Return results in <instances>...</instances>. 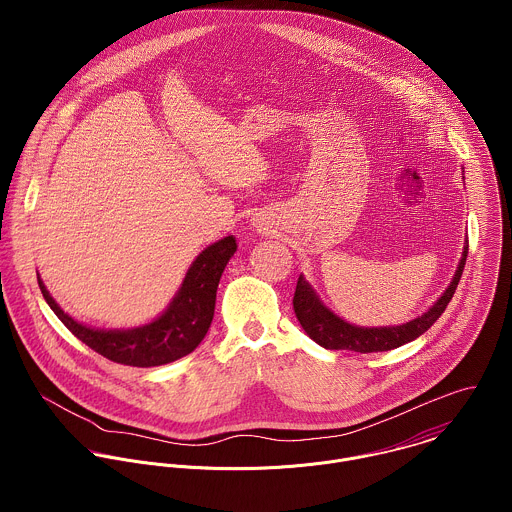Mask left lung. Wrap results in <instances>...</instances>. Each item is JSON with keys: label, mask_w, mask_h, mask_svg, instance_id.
I'll return each mask as SVG.
<instances>
[{"label": "left lung", "mask_w": 512, "mask_h": 512, "mask_svg": "<svg viewBox=\"0 0 512 512\" xmlns=\"http://www.w3.org/2000/svg\"><path fill=\"white\" fill-rule=\"evenodd\" d=\"M469 244L463 248V256L459 262V268L449 284V288L436 301V305L424 313L422 317L396 327H355L343 319H339L335 313H331L327 307L319 303L309 284L299 276L295 293H293V311L299 321V325L305 329V333L321 347L331 351H355V353H378V351H390L404 343H410L418 339L422 333H426L436 321L439 315L445 311L447 303L451 301L455 288L461 280L465 260H467Z\"/></svg>", "instance_id": "obj_1"}]
</instances>
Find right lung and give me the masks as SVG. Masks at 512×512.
I'll return each instance as SVG.
<instances>
[{"instance_id":"right-lung-1","label":"right lung","mask_w":512,"mask_h":512,"mask_svg":"<svg viewBox=\"0 0 512 512\" xmlns=\"http://www.w3.org/2000/svg\"><path fill=\"white\" fill-rule=\"evenodd\" d=\"M234 252L236 240L232 236L205 248L189 268L181 290L167 311L153 323L128 331H98L80 325L55 303L41 278L39 288L65 327L98 355L118 365L142 368L167 365L195 351L205 339L215 315L220 276Z\"/></svg>"}]
</instances>
